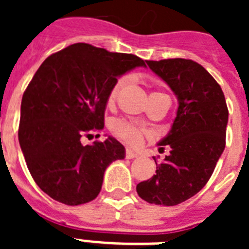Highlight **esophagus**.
<instances>
[{
  "label": "esophagus",
  "instance_id": "obj_1",
  "mask_svg": "<svg viewBox=\"0 0 249 249\" xmlns=\"http://www.w3.org/2000/svg\"><path fill=\"white\" fill-rule=\"evenodd\" d=\"M137 156H138L137 153L132 151V149H129V148L126 149V158H128V160H132V158H136V157H137Z\"/></svg>",
  "mask_w": 249,
  "mask_h": 249
}]
</instances>
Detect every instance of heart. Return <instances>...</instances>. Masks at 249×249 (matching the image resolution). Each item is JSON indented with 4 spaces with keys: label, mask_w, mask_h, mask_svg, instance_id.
<instances>
[{
    "label": "heart",
    "mask_w": 249,
    "mask_h": 249,
    "mask_svg": "<svg viewBox=\"0 0 249 249\" xmlns=\"http://www.w3.org/2000/svg\"><path fill=\"white\" fill-rule=\"evenodd\" d=\"M126 83V78H120L117 82L114 83V86L112 87V89L108 93V98H107V105L112 106L116 101L118 92L122 89L123 85ZM160 93V92H152L151 94ZM111 129L113 132L114 136H117L120 140H122L123 142H126L127 144H131V146H136L143 140L144 136L148 133L144 127H141L138 124L133 122H129L127 120H116L112 122Z\"/></svg>",
    "instance_id": "1"
}]
</instances>
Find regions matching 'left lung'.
I'll use <instances>...</instances> for the list:
<instances>
[{
	"label": "left lung",
	"mask_w": 249,
	"mask_h": 249,
	"mask_svg": "<svg viewBox=\"0 0 249 249\" xmlns=\"http://www.w3.org/2000/svg\"><path fill=\"white\" fill-rule=\"evenodd\" d=\"M178 100L171 131L158 142L169 147L156 175L137 184L138 196L148 203L176 206L206 186L223 153L228 108L223 91L206 68L192 59L146 61Z\"/></svg>",
	"instance_id": "8db88e82"
}]
</instances>
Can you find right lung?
Masks as SVG:
<instances>
[{"label": "right lung", "instance_id": "1", "mask_svg": "<svg viewBox=\"0 0 249 249\" xmlns=\"http://www.w3.org/2000/svg\"><path fill=\"white\" fill-rule=\"evenodd\" d=\"M144 66L135 54L74 43L39 66L21 102L18 141L31 176L54 201L78 206L93 201L106 168L126 156L116 138L83 146L101 131L108 93L122 76Z\"/></svg>", "mask_w": 249, "mask_h": 249}]
</instances>
